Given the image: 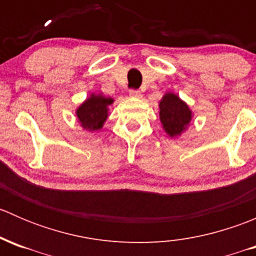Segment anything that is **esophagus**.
I'll return each mask as SVG.
<instances>
[{"label": "esophagus", "mask_w": 256, "mask_h": 256, "mask_svg": "<svg viewBox=\"0 0 256 256\" xmlns=\"http://www.w3.org/2000/svg\"><path fill=\"white\" fill-rule=\"evenodd\" d=\"M128 94L132 98H141V92L138 89H131L130 92H128Z\"/></svg>", "instance_id": "obj_1"}]
</instances>
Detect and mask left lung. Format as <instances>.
<instances>
[{
	"label": "left lung",
	"instance_id": "left-lung-1",
	"mask_svg": "<svg viewBox=\"0 0 256 256\" xmlns=\"http://www.w3.org/2000/svg\"><path fill=\"white\" fill-rule=\"evenodd\" d=\"M160 118L171 138L180 136L192 120V112L177 95L167 92L160 102Z\"/></svg>",
	"mask_w": 256,
	"mask_h": 256
}]
</instances>
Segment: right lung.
Masks as SVG:
<instances>
[{
  "instance_id": "right-lung-1",
  "label": "right lung",
  "mask_w": 256,
  "mask_h": 256,
  "mask_svg": "<svg viewBox=\"0 0 256 256\" xmlns=\"http://www.w3.org/2000/svg\"><path fill=\"white\" fill-rule=\"evenodd\" d=\"M112 102V98L92 94L76 110V116L82 128L89 131L100 130L108 118V106Z\"/></svg>"
}]
</instances>
